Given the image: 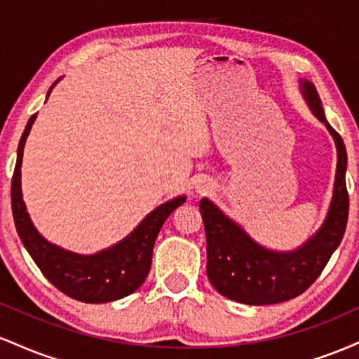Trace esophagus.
<instances>
[{"label": "esophagus", "mask_w": 359, "mask_h": 359, "mask_svg": "<svg viewBox=\"0 0 359 359\" xmlns=\"http://www.w3.org/2000/svg\"><path fill=\"white\" fill-rule=\"evenodd\" d=\"M208 191H211V185H209V184H199V185H197V192H199V194H205Z\"/></svg>", "instance_id": "obj_1"}]
</instances>
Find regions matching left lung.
I'll use <instances>...</instances> for the list:
<instances>
[{
    "mask_svg": "<svg viewBox=\"0 0 359 359\" xmlns=\"http://www.w3.org/2000/svg\"><path fill=\"white\" fill-rule=\"evenodd\" d=\"M299 84L312 114L327 128L337 150L332 199L320 228L299 248L270 250L255 241L212 201L204 197L199 204L208 241L209 282L221 295L248 306L285 302L306 292L339 246L348 224V155L344 142L325 119L316 86L307 79H300Z\"/></svg>",
    "mask_w": 359,
    "mask_h": 359,
    "instance_id": "8db88e82",
    "label": "left lung"
}]
</instances>
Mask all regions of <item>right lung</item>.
<instances>
[{
  "instance_id": "1",
  "label": "right lung",
  "mask_w": 359,
  "mask_h": 359,
  "mask_svg": "<svg viewBox=\"0 0 359 359\" xmlns=\"http://www.w3.org/2000/svg\"><path fill=\"white\" fill-rule=\"evenodd\" d=\"M59 81L53 82V86ZM53 86L48 89L47 100ZM35 119L36 114L25 126L11 179V209L20 240L48 282L69 297L86 304H104L133 294L150 271L156 234L167 217L185 203V196L160 204L126 238L97 253L81 255L53 245L32 222L22 194L23 148Z\"/></svg>"
}]
</instances>
